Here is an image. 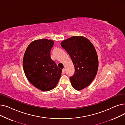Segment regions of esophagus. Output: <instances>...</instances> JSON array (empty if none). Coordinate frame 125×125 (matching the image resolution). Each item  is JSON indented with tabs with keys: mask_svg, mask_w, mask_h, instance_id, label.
Returning a JSON list of instances; mask_svg holds the SVG:
<instances>
[{
	"mask_svg": "<svg viewBox=\"0 0 125 125\" xmlns=\"http://www.w3.org/2000/svg\"><path fill=\"white\" fill-rule=\"evenodd\" d=\"M62 74H64L65 73V70L64 69H63L62 70Z\"/></svg>",
	"mask_w": 125,
	"mask_h": 125,
	"instance_id": "obj_1",
	"label": "esophagus"
}]
</instances>
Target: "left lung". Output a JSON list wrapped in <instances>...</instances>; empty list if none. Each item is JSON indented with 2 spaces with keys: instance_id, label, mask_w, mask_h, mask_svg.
<instances>
[{
  "instance_id": "left-lung-1",
  "label": "left lung",
  "mask_w": 125,
  "mask_h": 125,
  "mask_svg": "<svg viewBox=\"0 0 125 125\" xmlns=\"http://www.w3.org/2000/svg\"><path fill=\"white\" fill-rule=\"evenodd\" d=\"M61 46L68 53L75 67L70 77L72 86L80 91L90 85L97 73L98 57L94 45L87 38L73 36L63 41Z\"/></svg>"
}]
</instances>
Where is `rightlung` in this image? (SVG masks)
<instances>
[{"label":"right lung","mask_w":125,"mask_h":125,"mask_svg":"<svg viewBox=\"0 0 125 125\" xmlns=\"http://www.w3.org/2000/svg\"><path fill=\"white\" fill-rule=\"evenodd\" d=\"M54 41L47 39L35 40L29 44L23 60L24 72L28 81L42 91L55 87L62 70L50 57Z\"/></svg>","instance_id":"add662e5"}]
</instances>
